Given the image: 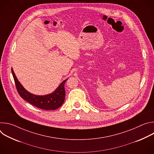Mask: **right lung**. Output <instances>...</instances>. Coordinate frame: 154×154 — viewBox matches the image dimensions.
<instances>
[{"label":"right lung","mask_w":154,"mask_h":154,"mask_svg":"<svg viewBox=\"0 0 154 154\" xmlns=\"http://www.w3.org/2000/svg\"><path fill=\"white\" fill-rule=\"evenodd\" d=\"M11 72L19 94L22 98L30 103L46 110L56 109L63 105L65 99L64 84L68 79L62 82L54 92L46 95L39 96L33 94L24 88V87L17 79L13 68H11Z\"/></svg>","instance_id":"add662e5"}]
</instances>
